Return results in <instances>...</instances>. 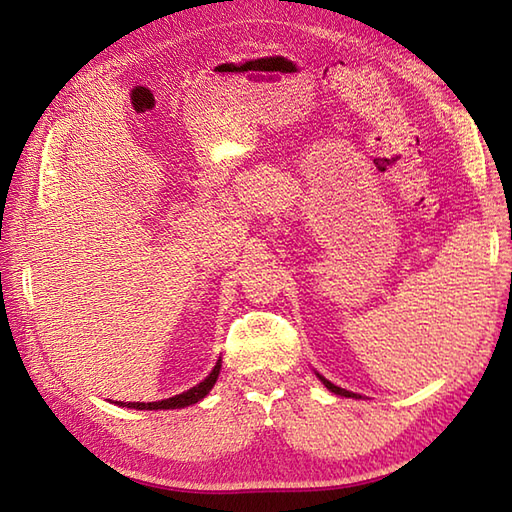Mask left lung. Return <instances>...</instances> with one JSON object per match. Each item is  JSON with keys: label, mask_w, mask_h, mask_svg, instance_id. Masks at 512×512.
I'll return each instance as SVG.
<instances>
[{"label": "left lung", "mask_w": 512, "mask_h": 512, "mask_svg": "<svg viewBox=\"0 0 512 512\" xmlns=\"http://www.w3.org/2000/svg\"><path fill=\"white\" fill-rule=\"evenodd\" d=\"M319 378L323 380V385H325V387H328L330 391H334V394H339V396H347V398H354V396H356V394H352V391H347V389H341V387H336V385H332V383H330V380H325L323 376H319Z\"/></svg>", "instance_id": "obj_1"}]
</instances>
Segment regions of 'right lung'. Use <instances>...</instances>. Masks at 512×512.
<instances>
[{"label": "right lung", "instance_id": "add662e5", "mask_svg": "<svg viewBox=\"0 0 512 512\" xmlns=\"http://www.w3.org/2000/svg\"><path fill=\"white\" fill-rule=\"evenodd\" d=\"M220 363H217L213 367V372L206 376L200 385H195L193 389L184 391V394H178L173 398H167V400H158V402H121V405L125 407H132V409H180V407H189V405H195V402L202 400L209 391L213 389L217 376H220Z\"/></svg>", "mask_w": 512, "mask_h": 512}]
</instances>
